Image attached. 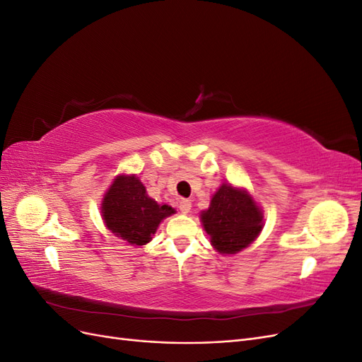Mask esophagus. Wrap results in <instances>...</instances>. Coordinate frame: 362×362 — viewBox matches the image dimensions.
Here are the masks:
<instances>
[{"label":"esophagus","instance_id":"esophagus-1","mask_svg":"<svg viewBox=\"0 0 362 362\" xmlns=\"http://www.w3.org/2000/svg\"><path fill=\"white\" fill-rule=\"evenodd\" d=\"M180 210H181V213L187 214L192 210V202L189 199H181L180 201Z\"/></svg>","mask_w":362,"mask_h":362}]
</instances>
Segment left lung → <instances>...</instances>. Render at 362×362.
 Listing matches in <instances>:
<instances>
[{
	"mask_svg": "<svg viewBox=\"0 0 362 362\" xmlns=\"http://www.w3.org/2000/svg\"><path fill=\"white\" fill-rule=\"evenodd\" d=\"M199 217L211 246L222 255H234L246 249L264 226V216L254 196L229 182L217 189L210 206Z\"/></svg>",
	"mask_w": 362,
	"mask_h": 362,
	"instance_id": "1",
	"label": "left lung"
}]
</instances>
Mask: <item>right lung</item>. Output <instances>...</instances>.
I'll return each instance as SVG.
<instances>
[{
    "label": "right lung",
    "mask_w": 362,
    "mask_h": 362,
    "mask_svg": "<svg viewBox=\"0 0 362 362\" xmlns=\"http://www.w3.org/2000/svg\"><path fill=\"white\" fill-rule=\"evenodd\" d=\"M172 214L175 208L149 198L134 173H119L101 202V216L108 231L133 246L149 243L160 223Z\"/></svg>",
    "instance_id": "right-lung-1"
}]
</instances>
